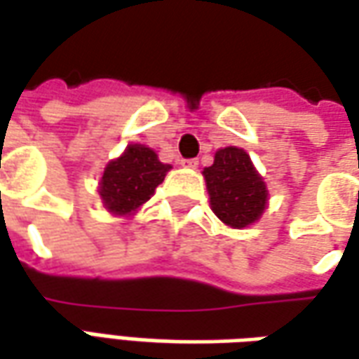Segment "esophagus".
<instances>
[{
	"label": "esophagus",
	"instance_id": "1",
	"mask_svg": "<svg viewBox=\"0 0 359 359\" xmlns=\"http://www.w3.org/2000/svg\"><path fill=\"white\" fill-rule=\"evenodd\" d=\"M180 164L184 165V168H189V170H195V168L199 165V162H197L195 158H187V160H182Z\"/></svg>",
	"mask_w": 359,
	"mask_h": 359
}]
</instances>
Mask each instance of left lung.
<instances>
[{"label":"left lung","instance_id":"1","mask_svg":"<svg viewBox=\"0 0 359 359\" xmlns=\"http://www.w3.org/2000/svg\"><path fill=\"white\" fill-rule=\"evenodd\" d=\"M212 212L232 229H244L262 217L268 187L242 148L217 150L215 162L203 170Z\"/></svg>","mask_w":359,"mask_h":359}]
</instances>
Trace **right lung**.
I'll return each instance as SVG.
<instances>
[{
  "label": "right lung",
  "instance_id": "1",
  "mask_svg": "<svg viewBox=\"0 0 359 359\" xmlns=\"http://www.w3.org/2000/svg\"><path fill=\"white\" fill-rule=\"evenodd\" d=\"M170 164H162L152 148L128 144L127 150L111 160L101 175L100 195L103 205L113 215H133L154 195L164 182Z\"/></svg>",
  "mask_w": 359,
  "mask_h": 359
}]
</instances>
